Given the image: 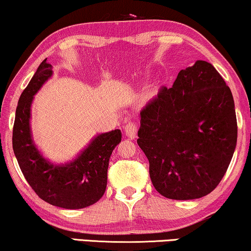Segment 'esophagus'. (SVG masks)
Listing matches in <instances>:
<instances>
[{"mask_svg": "<svg viewBox=\"0 0 251 251\" xmlns=\"http://www.w3.org/2000/svg\"><path fill=\"white\" fill-rule=\"evenodd\" d=\"M125 132H126V136L128 137L129 139H135L136 133H137L136 123L132 122V121L128 122V125L125 126Z\"/></svg>", "mask_w": 251, "mask_h": 251, "instance_id": "obj_1", "label": "esophagus"}]
</instances>
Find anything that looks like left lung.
Wrapping results in <instances>:
<instances>
[{
	"mask_svg": "<svg viewBox=\"0 0 251 251\" xmlns=\"http://www.w3.org/2000/svg\"><path fill=\"white\" fill-rule=\"evenodd\" d=\"M138 137L161 195L173 200L204 197L221 183L236 147L231 89L210 63L197 60L140 112Z\"/></svg>",
	"mask_w": 251,
	"mask_h": 251,
	"instance_id": "left-lung-1",
	"label": "left lung"
}]
</instances>
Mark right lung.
Wrapping results in <instances>:
<instances>
[{"label": "right lung", "mask_w": 251, "mask_h": 251, "mask_svg": "<svg viewBox=\"0 0 251 251\" xmlns=\"http://www.w3.org/2000/svg\"><path fill=\"white\" fill-rule=\"evenodd\" d=\"M52 74V66L44 59L20 96L12 132L13 152L24 177L42 200L64 209H82L104 195L109 157L122 133L119 129L99 133L65 163L44 157L33 140L30 108L34 96Z\"/></svg>", "instance_id": "add662e5"}]
</instances>
